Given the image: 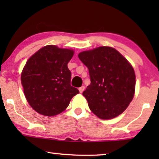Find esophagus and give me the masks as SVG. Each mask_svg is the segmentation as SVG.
Masks as SVG:
<instances>
[{
    "label": "esophagus",
    "instance_id": "34e87169",
    "mask_svg": "<svg viewBox=\"0 0 159 159\" xmlns=\"http://www.w3.org/2000/svg\"><path fill=\"white\" fill-rule=\"evenodd\" d=\"M84 89H85V87H84V86H82V87H80V88H79L80 93H82L83 92V91L84 90Z\"/></svg>",
    "mask_w": 159,
    "mask_h": 159
}]
</instances>
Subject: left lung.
Returning a JSON list of instances; mask_svg holds the SVG:
<instances>
[{
    "instance_id": "obj_1",
    "label": "left lung",
    "mask_w": 159,
    "mask_h": 159,
    "mask_svg": "<svg viewBox=\"0 0 159 159\" xmlns=\"http://www.w3.org/2000/svg\"><path fill=\"white\" fill-rule=\"evenodd\" d=\"M78 57L89 70L91 82L82 95L90 109L102 119L115 118L125 111L135 89L132 65L111 47L81 52Z\"/></svg>"
}]
</instances>
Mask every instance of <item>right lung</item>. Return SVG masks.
<instances>
[{
	"label": "right lung",
	"instance_id": "add662e5",
	"mask_svg": "<svg viewBox=\"0 0 159 159\" xmlns=\"http://www.w3.org/2000/svg\"><path fill=\"white\" fill-rule=\"evenodd\" d=\"M74 51L53 45L42 48L26 63L21 80L26 99L39 114L57 115L68 107L71 98L79 93L71 83L68 64Z\"/></svg>",
	"mask_w": 159,
	"mask_h": 159
}]
</instances>
